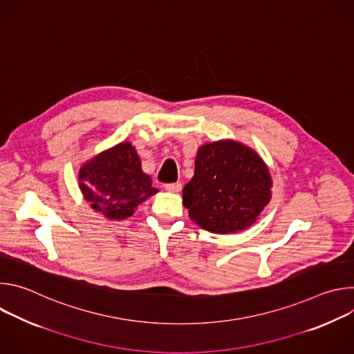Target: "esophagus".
Segmentation results:
<instances>
[{
    "mask_svg": "<svg viewBox=\"0 0 354 354\" xmlns=\"http://www.w3.org/2000/svg\"><path fill=\"white\" fill-rule=\"evenodd\" d=\"M165 189L168 192H172V193H178L182 190V183L180 182H175V183H167L165 185Z\"/></svg>",
    "mask_w": 354,
    "mask_h": 354,
    "instance_id": "esophagus-1",
    "label": "esophagus"
}]
</instances>
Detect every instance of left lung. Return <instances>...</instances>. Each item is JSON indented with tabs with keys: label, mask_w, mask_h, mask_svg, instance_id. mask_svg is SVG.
I'll list each match as a JSON object with an SVG mask.
<instances>
[{
	"label": "left lung",
	"mask_w": 354,
	"mask_h": 354,
	"mask_svg": "<svg viewBox=\"0 0 354 354\" xmlns=\"http://www.w3.org/2000/svg\"><path fill=\"white\" fill-rule=\"evenodd\" d=\"M272 198V176L254 149L232 140L201 145L183 206L203 230L232 234L257 221Z\"/></svg>",
	"instance_id": "1"
}]
</instances>
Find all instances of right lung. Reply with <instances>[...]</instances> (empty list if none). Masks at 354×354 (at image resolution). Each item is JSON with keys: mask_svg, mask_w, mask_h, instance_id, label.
<instances>
[{"mask_svg": "<svg viewBox=\"0 0 354 354\" xmlns=\"http://www.w3.org/2000/svg\"><path fill=\"white\" fill-rule=\"evenodd\" d=\"M80 189L91 207L111 220H123L158 192L142 172L136 148L123 141L86 161L78 174Z\"/></svg>", "mask_w": 354, "mask_h": 354, "instance_id": "right-lung-1", "label": "right lung"}]
</instances>
